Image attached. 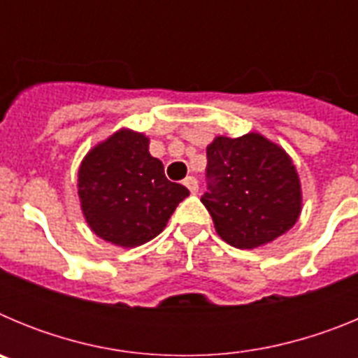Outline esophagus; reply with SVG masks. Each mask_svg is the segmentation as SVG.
I'll return each instance as SVG.
<instances>
[{
	"label": "esophagus",
	"mask_w": 358,
	"mask_h": 358,
	"mask_svg": "<svg viewBox=\"0 0 358 358\" xmlns=\"http://www.w3.org/2000/svg\"><path fill=\"white\" fill-rule=\"evenodd\" d=\"M182 185H185L186 188H188L189 192H192V194H195V192H197V189H199V182H197V179H195V177H192V176L186 177L185 181H182Z\"/></svg>",
	"instance_id": "obj_1"
}]
</instances>
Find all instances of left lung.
<instances>
[{"label": "left lung", "mask_w": 358, "mask_h": 358, "mask_svg": "<svg viewBox=\"0 0 358 358\" xmlns=\"http://www.w3.org/2000/svg\"><path fill=\"white\" fill-rule=\"evenodd\" d=\"M206 154L210 182L201 201L224 242L238 249L262 248L297 222L301 182L280 145L258 132L217 136Z\"/></svg>", "instance_id": "8db88e82"}]
</instances>
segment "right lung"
I'll use <instances>...</instances> for the list:
<instances>
[{
	"label": "right lung",
	"mask_w": 358,
	"mask_h": 358,
	"mask_svg": "<svg viewBox=\"0 0 358 358\" xmlns=\"http://www.w3.org/2000/svg\"><path fill=\"white\" fill-rule=\"evenodd\" d=\"M147 136L120 129L94 145L78 169V199L94 235L118 248H138L166 227L188 188L164 177Z\"/></svg>",
	"instance_id": "obj_1"
}]
</instances>
